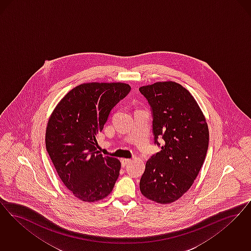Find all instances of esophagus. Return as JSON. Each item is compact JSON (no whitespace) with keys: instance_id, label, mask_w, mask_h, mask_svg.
I'll return each instance as SVG.
<instances>
[{"instance_id":"34e87169","label":"esophagus","mask_w":251,"mask_h":251,"mask_svg":"<svg viewBox=\"0 0 251 251\" xmlns=\"http://www.w3.org/2000/svg\"><path fill=\"white\" fill-rule=\"evenodd\" d=\"M131 161H132V160L129 159V158H123V159H122V165L125 167V166H126L127 164L130 163Z\"/></svg>"}]
</instances>
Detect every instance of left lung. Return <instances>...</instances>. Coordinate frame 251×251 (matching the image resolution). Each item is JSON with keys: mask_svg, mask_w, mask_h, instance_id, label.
I'll return each instance as SVG.
<instances>
[{"mask_svg": "<svg viewBox=\"0 0 251 251\" xmlns=\"http://www.w3.org/2000/svg\"><path fill=\"white\" fill-rule=\"evenodd\" d=\"M153 110L154 142L161 151L145 165L140 182L142 195L160 204L172 203L193 185L204 162L209 143L205 116L193 96L168 80L140 87Z\"/></svg>", "mask_w": 251, "mask_h": 251, "instance_id": "obj_1", "label": "left lung"}]
</instances>
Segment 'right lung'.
<instances>
[{"label": "right lung", "mask_w": 251, "mask_h": 251, "mask_svg": "<svg viewBox=\"0 0 251 251\" xmlns=\"http://www.w3.org/2000/svg\"><path fill=\"white\" fill-rule=\"evenodd\" d=\"M131 87L123 82H87L70 90L50 114L46 149L64 185L85 202L109 196L120 174L119 159L97 151L98 134L111 109Z\"/></svg>", "instance_id": "obj_1"}]
</instances>
